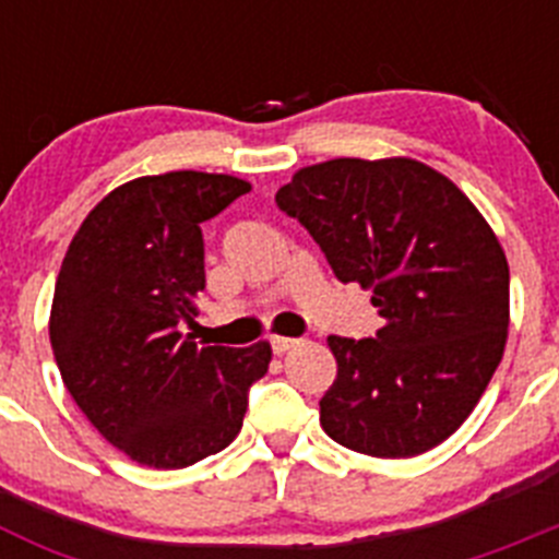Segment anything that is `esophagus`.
Wrapping results in <instances>:
<instances>
[{
	"label": "esophagus",
	"instance_id": "1",
	"mask_svg": "<svg viewBox=\"0 0 559 559\" xmlns=\"http://www.w3.org/2000/svg\"><path fill=\"white\" fill-rule=\"evenodd\" d=\"M290 347H296V338H285V335H271V349H274L276 355L288 353Z\"/></svg>",
	"mask_w": 559,
	"mask_h": 559
}]
</instances>
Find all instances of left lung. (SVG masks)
I'll use <instances>...</instances> for the list:
<instances>
[{
	"label": "left lung",
	"instance_id": "8db88e82",
	"mask_svg": "<svg viewBox=\"0 0 559 559\" xmlns=\"http://www.w3.org/2000/svg\"><path fill=\"white\" fill-rule=\"evenodd\" d=\"M276 206L383 316L374 338H328L338 364L319 400L328 437L380 459L445 442L490 383L510 328V265L487 221L414 159L302 167Z\"/></svg>",
	"mask_w": 559,
	"mask_h": 559
}]
</instances>
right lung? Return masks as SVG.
Instances as JSON below:
<instances>
[{
  "label": "right lung",
  "instance_id": "add662e5",
  "mask_svg": "<svg viewBox=\"0 0 559 559\" xmlns=\"http://www.w3.org/2000/svg\"><path fill=\"white\" fill-rule=\"evenodd\" d=\"M251 190L221 173L142 176L88 212L58 271L49 341L63 386L133 462L179 471L224 451L243 426L271 347H199L201 224Z\"/></svg>",
  "mask_w": 559,
  "mask_h": 559
}]
</instances>
